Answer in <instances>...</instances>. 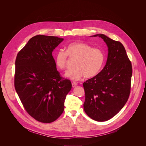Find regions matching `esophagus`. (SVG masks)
<instances>
[{"label":"esophagus","instance_id":"esophagus-1","mask_svg":"<svg viewBox=\"0 0 146 146\" xmlns=\"http://www.w3.org/2000/svg\"><path fill=\"white\" fill-rule=\"evenodd\" d=\"M72 87L74 88V87H76L77 86V84L76 82H72Z\"/></svg>","mask_w":146,"mask_h":146}]
</instances>
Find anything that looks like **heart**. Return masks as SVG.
I'll use <instances>...</instances> for the list:
<instances>
[{
	"label": "heart",
	"instance_id": "obj_1",
	"mask_svg": "<svg viewBox=\"0 0 146 146\" xmlns=\"http://www.w3.org/2000/svg\"><path fill=\"white\" fill-rule=\"evenodd\" d=\"M68 56L76 58L73 69L67 71V78L77 81L82 77L92 78L102 70L105 62V55L100 48H94L82 42H74L66 47V51L59 50L54 56L55 64L60 70H64L67 65Z\"/></svg>",
	"mask_w": 146,
	"mask_h": 146
}]
</instances>
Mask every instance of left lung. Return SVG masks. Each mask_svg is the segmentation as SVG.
Instances as JSON below:
<instances>
[{
	"label": "left lung",
	"mask_w": 146,
	"mask_h": 146,
	"mask_svg": "<svg viewBox=\"0 0 146 146\" xmlns=\"http://www.w3.org/2000/svg\"><path fill=\"white\" fill-rule=\"evenodd\" d=\"M108 47L106 65L95 77L83 83L86 99L84 110L92 119L103 122L115 116L127 103L131 90L132 69L123 46L103 34Z\"/></svg>",
	"instance_id": "1"
}]
</instances>
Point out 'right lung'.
Returning a JSON list of instances; mask_svg holds the SVG:
<instances>
[{
	"instance_id": "right-lung-1",
	"label": "right lung",
	"mask_w": 146,
	"mask_h": 146,
	"mask_svg": "<svg viewBox=\"0 0 146 146\" xmlns=\"http://www.w3.org/2000/svg\"><path fill=\"white\" fill-rule=\"evenodd\" d=\"M64 40L35 36L18 52L15 60L16 92L28 114L43 123L52 122L60 117L72 89L70 81L62 79L56 70L52 55Z\"/></svg>"
}]
</instances>
